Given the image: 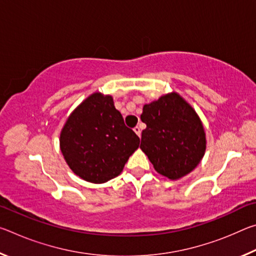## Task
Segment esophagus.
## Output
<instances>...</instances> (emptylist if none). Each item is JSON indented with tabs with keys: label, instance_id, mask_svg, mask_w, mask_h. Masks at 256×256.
I'll return each mask as SVG.
<instances>
[{
	"label": "esophagus",
	"instance_id": "34e87169",
	"mask_svg": "<svg viewBox=\"0 0 256 256\" xmlns=\"http://www.w3.org/2000/svg\"><path fill=\"white\" fill-rule=\"evenodd\" d=\"M133 130H134V132H136V134L138 136H141V128H140V126H136Z\"/></svg>",
	"mask_w": 256,
	"mask_h": 256
}]
</instances>
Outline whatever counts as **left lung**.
<instances>
[{"label":"left lung","mask_w":256,"mask_h":256,"mask_svg":"<svg viewBox=\"0 0 256 256\" xmlns=\"http://www.w3.org/2000/svg\"><path fill=\"white\" fill-rule=\"evenodd\" d=\"M140 148L158 174L176 180L190 174L206 149V132L194 108L175 92L144 106Z\"/></svg>","instance_id":"left-lung-1"}]
</instances>
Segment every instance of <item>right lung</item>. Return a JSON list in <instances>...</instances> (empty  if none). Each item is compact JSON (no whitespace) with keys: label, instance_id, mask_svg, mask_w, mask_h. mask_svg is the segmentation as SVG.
Here are the masks:
<instances>
[{"label":"right lung","instance_id":"right-lung-1","mask_svg":"<svg viewBox=\"0 0 256 256\" xmlns=\"http://www.w3.org/2000/svg\"><path fill=\"white\" fill-rule=\"evenodd\" d=\"M140 138L125 126L110 94L94 92L70 116L60 134L68 167L89 183L102 184L122 172Z\"/></svg>","mask_w":256,"mask_h":256}]
</instances>
